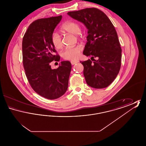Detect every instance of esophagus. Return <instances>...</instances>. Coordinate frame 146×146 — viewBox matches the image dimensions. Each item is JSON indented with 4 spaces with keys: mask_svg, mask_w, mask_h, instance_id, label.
Returning a JSON list of instances; mask_svg holds the SVG:
<instances>
[{
    "mask_svg": "<svg viewBox=\"0 0 146 146\" xmlns=\"http://www.w3.org/2000/svg\"><path fill=\"white\" fill-rule=\"evenodd\" d=\"M78 62V61H70V63H71L72 65H74V64H76V63Z\"/></svg>",
    "mask_w": 146,
    "mask_h": 146,
    "instance_id": "34e87169",
    "label": "esophagus"
}]
</instances>
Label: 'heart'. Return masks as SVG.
<instances>
[{
  "mask_svg": "<svg viewBox=\"0 0 146 146\" xmlns=\"http://www.w3.org/2000/svg\"><path fill=\"white\" fill-rule=\"evenodd\" d=\"M63 31L67 32L74 35H79L81 33L80 25L74 21H69L63 24L61 27ZM51 42L54 46L56 48H60L62 45V40L60 35L56 32H54L51 35ZM82 48L80 46H77L74 48H68L63 50V57L66 60H76L79 57Z\"/></svg>",
  "mask_w": 146,
  "mask_h": 146,
  "instance_id": "1",
  "label": "heart"
}]
</instances>
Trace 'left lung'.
Segmentation results:
<instances>
[{"label":"left lung","instance_id":"8db88e82","mask_svg":"<svg viewBox=\"0 0 146 146\" xmlns=\"http://www.w3.org/2000/svg\"><path fill=\"white\" fill-rule=\"evenodd\" d=\"M67 14L83 23L88 30L83 54L91 57L94 62L90 59L80 62L84 66L86 83L95 89L108 86L119 73L121 58L118 35L111 21L96 8H86Z\"/></svg>","mask_w":146,"mask_h":146}]
</instances>
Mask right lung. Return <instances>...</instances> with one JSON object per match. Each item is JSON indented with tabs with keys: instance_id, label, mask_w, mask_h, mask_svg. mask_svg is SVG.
<instances>
[{
	"instance_id": "obj_1",
	"label": "right lung",
	"mask_w": 146,
	"mask_h": 146,
	"mask_svg": "<svg viewBox=\"0 0 146 146\" xmlns=\"http://www.w3.org/2000/svg\"><path fill=\"white\" fill-rule=\"evenodd\" d=\"M62 17L61 15L35 20L28 27L22 40L23 63L28 82L37 94L49 100L65 94L72 68L70 61L61 62L57 69H52L50 64L60 60L59 56L53 55L56 51L51 38Z\"/></svg>"
}]
</instances>
